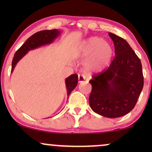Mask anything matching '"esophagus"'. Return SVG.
<instances>
[{
    "label": "esophagus",
    "mask_w": 152,
    "mask_h": 152,
    "mask_svg": "<svg viewBox=\"0 0 152 152\" xmlns=\"http://www.w3.org/2000/svg\"><path fill=\"white\" fill-rule=\"evenodd\" d=\"M86 80V76L84 75H78V82L79 83H82Z\"/></svg>",
    "instance_id": "34e87169"
}]
</instances>
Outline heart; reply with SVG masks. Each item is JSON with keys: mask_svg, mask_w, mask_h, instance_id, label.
Wrapping results in <instances>:
<instances>
[{"mask_svg": "<svg viewBox=\"0 0 152 152\" xmlns=\"http://www.w3.org/2000/svg\"><path fill=\"white\" fill-rule=\"evenodd\" d=\"M113 53L112 45L99 37H92L79 45L77 56L86 58L84 68L88 73H96L104 69L111 61Z\"/></svg>", "mask_w": 152, "mask_h": 152, "instance_id": "b5f03b06", "label": "heart"}]
</instances>
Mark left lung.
Instances as JSON below:
<instances>
[{
    "instance_id": "8db88e82",
    "label": "left lung",
    "mask_w": 152,
    "mask_h": 152,
    "mask_svg": "<svg viewBox=\"0 0 152 152\" xmlns=\"http://www.w3.org/2000/svg\"><path fill=\"white\" fill-rule=\"evenodd\" d=\"M115 45V58L108 69L89 81L92 91L89 104L104 117L123 116L134 109L144 81L142 64L124 39L109 32Z\"/></svg>"
}]
</instances>
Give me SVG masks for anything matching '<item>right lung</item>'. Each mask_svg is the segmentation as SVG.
Listing matches in <instances>:
<instances>
[{
    "mask_svg": "<svg viewBox=\"0 0 152 152\" xmlns=\"http://www.w3.org/2000/svg\"><path fill=\"white\" fill-rule=\"evenodd\" d=\"M60 34H61V31L56 30V29L52 30H42L35 33L30 38L27 39L26 42L22 45V46L16 52L15 55L14 56L12 62V73L18 62L29 51L38 48L43 46V45L51 44L58 37H59ZM65 83L66 89H67V96L68 98L70 93L77 85L78 75L76 74L71 75L66 79Z\"/></svg>",
    "mask_w": 152,
    "mask_h": 152,
    "instance_id": "1",
    "label": "right lung"
}]
</instances>
